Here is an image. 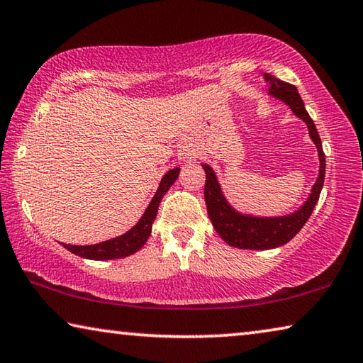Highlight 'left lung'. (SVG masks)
Segmentation results:
<instances>
[{"instance_id":"1","label":"left lung","mask_w":363,"mask_h":363,"mask_svg":"<svg viewBox=\"0 0 363 363\" xmlns=\"http://www.w3.org/2000/svg\"><path fill=\"white\" fill-rule=\"evenodd\" d=\"M264 79L269 82V94L276 96V99L283 100L294 111L296 116L306 121L308 134L315 142L316 148H318L320 174L312 189V194H310L308 200L303 203L301 210L292 213V215L279 218H254L240 215V213L229 206L224 195L221 194L215 172H213L208 164H202L206 174L203 189L205 203L213 228L216 229V233L221 235L223 240H226V244L238 247V249L249 250H268L289 242L303 228L310 215H312L325 182V153L323 147H321V139L312 118L308 116L307 109L303 106V101L297 89L294 85L272 76V74H264Z\"/></svg>"}]
</instances>
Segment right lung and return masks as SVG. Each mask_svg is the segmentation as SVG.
Here are the masks:
<instances>
[{
    "mask_svg": "<svg viewBox=\"0 0 363 363\" xmlns=\"http://www.w3.org/2000/svg\"><path fill=\"white\" fill-rule=\"evenodd\" d=\"M179 171H181L179 168H174L166 172L163 179L160 182L157 194H155L150 205H148V208L145 210V213H143L140 221L137 223L130 231L119 235L116 239L106 240V242H100L95 245L62 244L65 245V249L82 258H90V260H113V258H123V257L135 254V252L140 250L143 244L147 242V239L150 238L152 224L158 213V205L161 202V199L164 197V194L169 191V187L177 179Z\"/></svg>",
    "mask_w": 363,
    "mask_h": 363,
    "instance_id": "obj_1",
    "label": "right lung"
}]
</instances>
